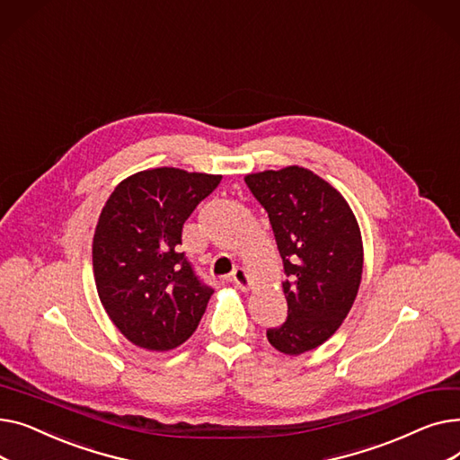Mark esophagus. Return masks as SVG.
<instances>
[{
	"instance_id": "obj_1",
	"label": "esophagus",
	"mask_w": 460,
	"mask_h": 460,
	"mask_svg": "<svg viewBox=\"0 0 460 460\" xmlns=\"http://www.w3.org/2000/svg\"><path fill=\"white\" fill-rule=\"evenodd\" d=\"M231 281L240 288V291H244V293H248L250 288H252L250 274L244 269H234V272L231 276Z\"/></svg>"
}]
</instances>
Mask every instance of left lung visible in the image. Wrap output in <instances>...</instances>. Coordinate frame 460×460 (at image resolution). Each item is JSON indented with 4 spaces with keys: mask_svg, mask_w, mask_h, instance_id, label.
Segmentation results:
<instances>
[{
    "mask_svg": "<svg viewBox=\"0 0 460 460\" xmlns=\"http://www.w3.org/2000/svg\"><path fill=\"white\" fill-rule=\"evenodd\" d=\"M269 212L287 279V321L270 328V345L288 356L321 347L356 300L364 244L356 216L330 182L300 165L244 177Z\"/></svg>",
    "mask_w": 460,
    "mask_h": 460,
    "instance_id": "obj_1",
    "label": "left lung"
}]
</instances>
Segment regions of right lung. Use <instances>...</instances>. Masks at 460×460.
<instances>
[{
  "label": "right lung",
  "mask_w": 460,
  "mask_h": 460,
  "mask_svg": "<svg viewBox=\"0 0 460 460\" xmlns=\"http://www.w3.org/2000/svg\"><path fill=\"white\" fill-rule=\"evenodd\" d=\"M222 175L156 167L120 181L93 236L96 293L130 343L172 350L196 332L212 288L191 270L182 226Z\"/></svg>",
  "instance_id": "obj_1"
}]
</instances>
